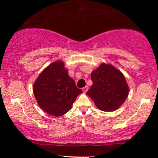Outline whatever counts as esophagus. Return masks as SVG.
<instances>
[{
    "mask_svg": "<svg viewBox=\"0 0 158 158\" xmlns=\"http://www.w3.org/2000/svg\"><path fill=\"white\" fill-rule=\"evenodd\" d=\"M88 89H89V88H88V86H84V88H82V91H83V92H84V93H86V91H88Z\"/></svg>",
    "mask_w": 158,
    "mask_h": 158,
    "instance_id": "34e87169",
    "label": "esophagus"
}]
</instances>
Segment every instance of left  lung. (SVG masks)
Returning <instances> with one entry per match:
<instances>
[{"label": "left lung", "mask_w": 158, "mask_h": 158, "mask_svg": "<svg viewBox=\"0 0 158 158\" xmlns=\"http://www.w3.org/2000/svg\"><path fill=\"white\" fill-rule=\"evenodd\" d=\"M91 79L93 84L86 94L100 110H116L128 97L129 88L124 75L111 64L102 63L91 73Z\"/></svg>", "instance_id": "obj_1"}]
</instances>
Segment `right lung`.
I'll use <instances>...</instances> for the list:
<instances>
[{"mask_svg":"<svg viewBox=\"0 0 158 158\" xmlns=\"http://www.w3.org/2000/svg\"><path fill=\"white\" fill-rule=\"evenodd\" d=\"M33 92L39 106L47 114L61 116L72 109L82 91L68 74L62 61H56L42 72L33 84Z\"/></svg>","mask_w":158,"mask_h":158,"instance_id":"right-lung-1","label":"right lung"}]
</instances>
